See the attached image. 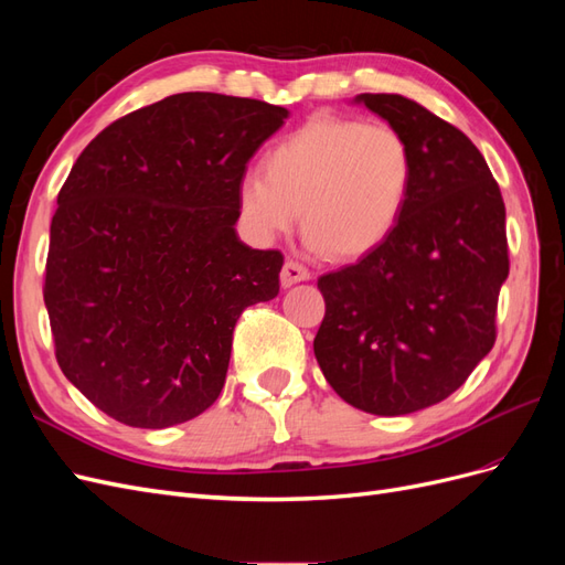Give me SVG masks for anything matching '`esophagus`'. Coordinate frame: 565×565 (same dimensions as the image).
Here are the masks:
<instances>
[{"label":"esophagus","instance_id":"obj_1","mask_svg":"<svg viewBox=\"0 0 565 565\" xmlns=\"http://www.w3.org/2000/svg\"><path fill=\"white\" fill-rule=\"evenodd\" d=\"M309 278H311V270L306 268L303 264L295 262V259H287L282 270H280V282L285 287H292L295 282H303V280H309Z\"/></svg>","mask_w":565,"mask_h":565}]
</instances>
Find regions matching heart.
I'll return each instance as SVG.
<instances>
[{"mask_svg": "<svg viewBox=\"0 0 565 565\" xmlns=\"http://www.w3.org/2000/svg\"><path fill=\"white\" fill-rule=\"evenodd\" d=\"M237 185V212L259 243L292 231L303 212L311 245L334 262L380 249L398 228L415 181L405 134L386 122L316 115Z\"/></svg>", "mask_w": 565, "mask_h": 565, "instance_id": "obj_1", "label": "heart"}]
</instances>
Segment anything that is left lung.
Listing matches in <instances>:
<instances>
[{"mask_svg":"<svg viewBox=\"0 0 565 565\" xmlns=\"http://www.w3.org/2000/svg\"><path fill=\"white\" fill-rule=\"evenodd\" d=\"M355 100L405 134L415 181L388 241L318 278L324 318L313 351L349 405L396 417L446 401L498 339L507 212L465 131L401 94Z\"/></svg>","mask_w":565,"mask_h":565,"instance_id":"obj_1","label":"left lung"}]
</instances>
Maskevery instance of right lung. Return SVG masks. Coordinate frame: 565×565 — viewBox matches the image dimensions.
I'll use <instances>...</instances> for the list:
<instances>
[{
	"instance_id": "1",
	"label": "right lung",
	"mask_w": 565,
	"mask_h": 565,
	"mask_svg": "<svg viewBox=\"0 0 565 565\" xmlns=\"http://www.w3.org/2000/svg\"><path fill=\"white\" fill-rule=\"evenodd\" d=\"M287 110L185 92L115 119L79 152L44 270L56 361L98 409L164 429L226 382L233 330L280 289L282 252L237 241V185Z\"/></svg>"
}]
</instances>
